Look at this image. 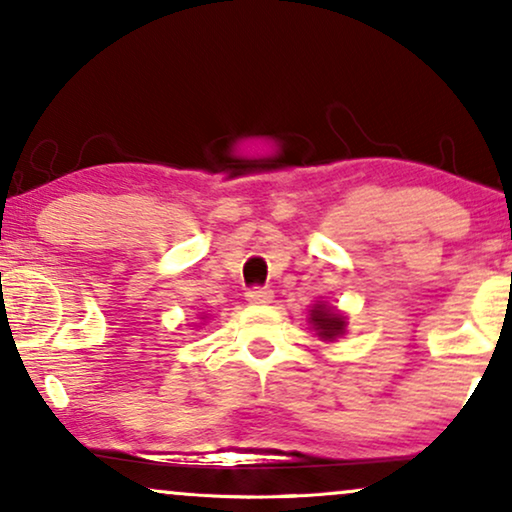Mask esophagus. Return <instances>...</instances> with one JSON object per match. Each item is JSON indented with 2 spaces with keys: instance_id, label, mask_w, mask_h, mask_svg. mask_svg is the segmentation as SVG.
Listing matches in <instances>:
<instances>
[{
  "instance_id": "obj_1",
  "label": "esophagus",
  "mask_w": 512,
  "mask_h": 512,
  "mask_svg": "<svg viewBox=\"0 0 512 512\" xmlns=\"http://www.w3.org/2000/svg\"><path fill=\"white\" fill-rule=\"evenodd\" d=\"M247 300L251 305H268L272 303V291L265 286H251L247 291Z\"/></svg>"
}]
</instances>
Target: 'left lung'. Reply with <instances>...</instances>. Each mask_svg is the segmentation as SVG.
<instances>
[{
  "label": "left lung",
  "mask_w": 512,
  "mask_h": 512,
  "mask_svg": "<svg viewBox=\"0 0 512 512\" xmlns=\"http://www.w3.org/2000/svg\"><path fill=\"white\" fill-rule=\"evenodd\" d=\"M310 319H312L314 331H317L319 338H324V340H333L335 335L345 331V319H342L340 314L326 310V307H321V305L314 307Z\"/></svg>",
  "instance_id": "8db88e82"
}]
</instances>
